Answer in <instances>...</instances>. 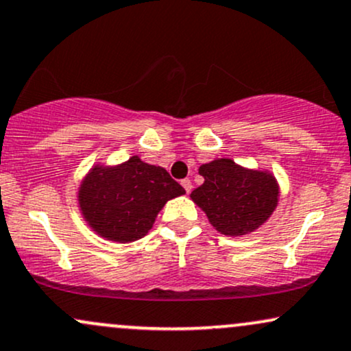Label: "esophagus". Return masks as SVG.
Returning a JSON list of instances; mask_svg holds the SVG:
<instances>
[{"label": "esophagus", "instance_id": "esophagus-1", "mask_svg": "<svg viewBox=\"0 0 351 351\" xmlns=\"http://www.w3.org/2000/svg\"><path fill=\"white\" fill-rule=\"evenodd\" d=\"M181 186L184 188V191H186V193H191V189H193L191 180H183V181H181Z\"/></svg>", "mask_w": 351, "mask_h": 351}]
</instances>
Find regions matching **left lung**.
Masks as SVG:
<instances>
[{"label": "left lung", "instance_id": "left-lung-1", "mask_svg": "<svg viewBox=\"0 0 351 351\" xmlns=\"http://www.w3.org/2000/svg\"><path fill=\"white\" fill-rule=\"evenodd\" d=\"M204 183L189 194L210 226L227 237H242L271 217L280 201V184L265 168H247L232 158L199 167Z\"/></svg>", "mask_w": 351, "mask_h": 351}]
</instances>
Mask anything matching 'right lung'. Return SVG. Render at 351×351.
Listing matches in <instances>:
<instances>
[{
    "label": "right lung",
    "mask_w": 351,
    "mask_h": 351,
    "mask_svg": "<svg viewBox=\"0 0 351 351\" xmlns=\"http://www.w3.org/2000/svg\"><path fill=\"white\" fill-rule=\"evenodd\" d=\"M184 193L165 168L134 155L119 165H93L80 181L77 201L95 234L129 243L149 234L163 206Z\"/></svg>",
    "instance_id": "right-lung-1"
}]
</instances>
